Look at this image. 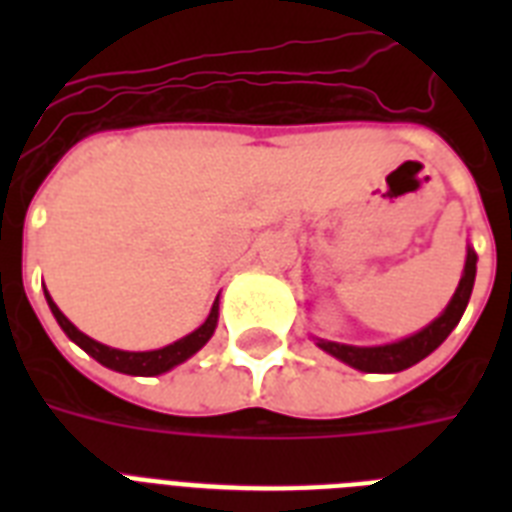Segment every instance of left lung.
Listing matches in <instances>:
<instances>
[{
    "label": "left lung",
    "mask_w": 512,
    "mask_h": 512,
    "mask_svg": "<svg viewBox=\"0 0 512 512\" xmlns=\"http://www.w3.org/2000/svg\"><path fill=\"white\" fill-rule=\"evenodd\" d=\"M476 249L468 247V255H465V268H462V279L454 289L452 300L444 308V313L433 319L425 329L414 332V335L404 337V340L388 342V345H369V348H361V345H345V342H332V340H319L313 337L316 345H319L324 353L335 356L342 364L353 366L358 372H377V374H393L404 372L409 366H414L417 361H422L425 356H430L433 350L452 335V329L460 324L462 313L468 308L470 292H473V284H476Z\"/></svg>",
    "instance_id": "1"
}]
</instances>
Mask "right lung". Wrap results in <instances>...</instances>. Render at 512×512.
Masks as SVG:
<instances>
[{
	"label": "right lung",
	"instance_id": "obj_1",
	"mask_svg": "<svg viewBox=\"0 0 512 512\" xmlns=\"http://www.w3.org/2000/svg\"><path fill=\"white\" fill-rule=\"evenodd\" d=\"M47 297V305H50L52 316L55 321L60 324V329L66 332L68 340H74L84 353H90L98 364L108 366V369H114V372H122V374H135V377H156V374H164L175 369L177 364H183L193 353H199L204 345L209 342V337L215 335V327H217V316H220V297H217L215 303H212V311H209L207 321L201 324L199 329H193L191 335L180 337L175 340L172 345H164V348H156V350H119V348H108L103 342L92 340L87 337L84 332L71 324V321L60 313V308L52 303L50 292H44Z\"/></svg>",
	"mask_w": 512,
	"mask_h": 512
}]
</instances>
